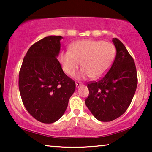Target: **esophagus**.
Listing matches in <instances>:
<instances>
[{"label": "esophagus", "mask_w": 152, "mask_h": 152, "mask_svg": "<svg viewBox=\"0 0 152 152\" xmlns=\"http://www.w3.org/2000/svg\"><path fill=\"white\" fill-rule=\"evenodd\" d=\"M75 85H76V87L77 88H79V87H80L81 86H82V83H81V82H76L75 83Z\"/></svg>", "instance_id": "obj_1"}]
</instances>
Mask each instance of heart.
<instances>
[{
  "label": "heart",
  "mask_w": 152,
  "mask_h": 152,
  "mask_svg": "<svg viewBox=\"0 0 152 152\" xmlns=\"http://www.w3.org/2000/svg\"><path fill=\"white\" fill-rule=\"evenodd\" d=\"M115 55L113 45L109 42L91 39H83L70 45L69 51L61 52L59 61L66 74L73 76L80 63L82 69L78 79L91 77L97 79L109 69Z\"/></svg>",
  "instance_id": "obj_1"
}]
</instances>
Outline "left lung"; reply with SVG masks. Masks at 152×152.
<instances>
[{
	"label": "left lung",
	"instance_id": "8db88e82",
	"mask_svg": "<svg viewBox=\"0 0 152 152\" xmlns=\"http://www.w3.org/2000/svg\"><path fill=\"white\" fill-rule=\"evenodd\" d=\"M116 55L111 68L101 80L88 84L86 107L97 120L109 122L121 116L132 102L138 78L132 56L119 39L113 38Z\"/></svg>",
	"mask_w": 152,
	"mask_h": 152
}]
</instances>
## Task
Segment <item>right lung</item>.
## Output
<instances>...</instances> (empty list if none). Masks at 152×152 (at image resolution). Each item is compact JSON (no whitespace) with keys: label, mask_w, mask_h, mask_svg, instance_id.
Returning <instances> with one entry per match:
<instances>
[{"label":"right lung","mask_w":152,"mask_h":152,"mask_svg":"<svg viewBox=\"0 0 152 152\" xmlns=\"http://www.w3.org/2000/svg\"><path fill=\"white\" fill-rule=\"evenodd\" d=\"M61 36H48L33 44L25 56L18 87L29 113L43 123L62 117L75 91V83L64 73L57 57Z\"/></svg>","instance_id":"add662e5"}]
</instances>
